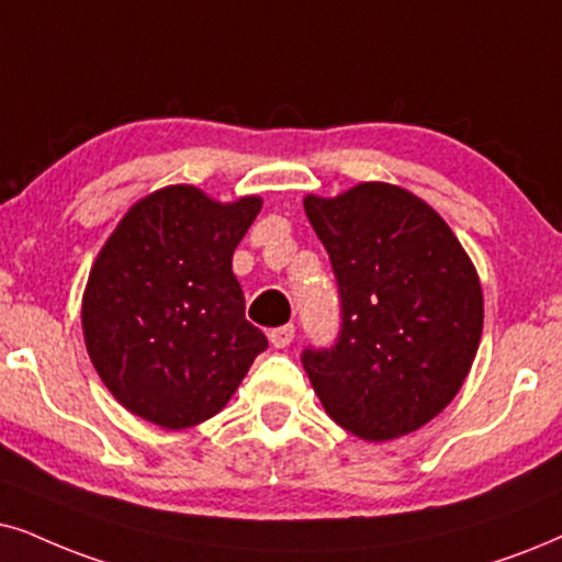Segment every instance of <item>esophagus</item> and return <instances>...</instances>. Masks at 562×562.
<instances>
[{
    "label": "esophagus",
    "mask_w": 562,
    "mask_h": 562,
    "mask_svg": "<svg viewBox=\"0 0 562 562\" xmlns=\"http://www.w3.org/2000/svg\"><path fill=\"white\" fill-rule=\"evenodd\" d=\"M293 339H295V326L293 324L277 326V329L269 331V342H272V347H277V350L288 347L290 342H293Z\"/></svg>",
    "instance_id": "obj_1"
}]
</instances>
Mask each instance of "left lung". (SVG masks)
<instances>
[{"label": "left lung", "instance_id": "left-lung-1", "mask_svg": "<svg viewBox=\"0 0 562 562\" xmlns=\"http://www.w3.org/2000/svg\"><path fill=\"white\" fill-rule=\"evenodd\" d=\"M329 251L342 329L303 368L326 415L363 440H392L449 407L482 337L477 269L446 220L412 191L363 181L308 194Z\"/></svg>", "mask_w": 562, "mask_h": 562}]
</instances>
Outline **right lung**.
<instances>
[{"instance_id": "obj_1", "label": "right lung", "mask_w": 562, "mask_h": 562, "mask_svg": "<svg viewBox=\"0 0 562 562\" xmlns=\"http://www.w3.org/2000/svg\"><path fill=\"white\" fill-rule=\"evenodd\" d=\"M259 210L261 196L217 202L176 183L134 202L98 251L82 295L85 347L132 415L166 430L210 420L267 350L233 274Z\"/></svg>"}]
</instances>
